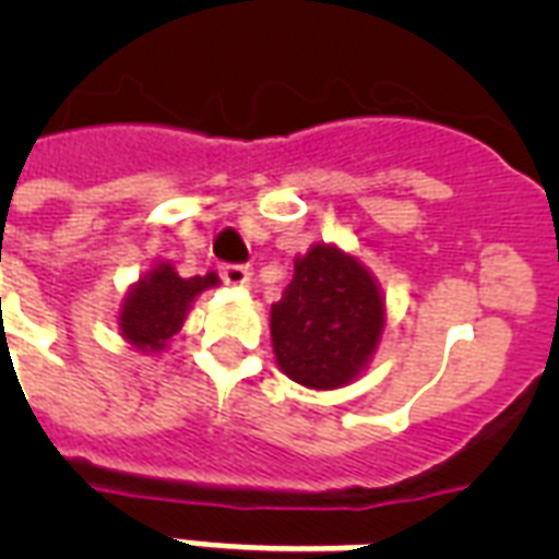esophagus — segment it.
Instances as JSON below:
<instances>
[{"label": "esophagus", "instance_id": "34e87169", "mask_svg": "<svg viewBox=\"0 0 559 559\" xmlns=\"http://www.w3.org/2000/svg\"><path fill=\"white\" fill-rule=\"evenodd\" d=\"M219 278L226 281V284H235V287H243L252 278V272L243 263H219Z\"/></svg>", "mask_w": 559, "mask_h": 559}]
</instances>
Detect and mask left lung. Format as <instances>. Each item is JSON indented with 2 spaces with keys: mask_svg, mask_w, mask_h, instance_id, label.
I'll return each instance as SVG.
<instances>
[{
  "mask_svg": "<svg viewBox=\"0 0 559 559\" xmlns=\"http://www.w3.org/2000/svg\"><path fill=\"white\" fill-rule=\"evenodd\" d=\"M382 298L366 266L333 246H313L272 305L281 371L310 389H340L366 366L382 333Z\"/></svg>",
  "mask_w": 559,
  "mask_h": 559,
  "instance_id": "obj_1",
  "label": "left lung"
}]
</instances>
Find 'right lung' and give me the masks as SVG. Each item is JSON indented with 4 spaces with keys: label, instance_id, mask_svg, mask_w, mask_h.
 <instances>
[{
    "label": "right lung",
    "instance_id": "1",
    "mask_svg": "<svg viewBox=\"0 0 559 559\" xmlns=\"http://www.w3.org/2000/svg\"><path fill=\"white\" fill-rule=\"evenodd\" d=\"M214 284H217L214 272L197 278H179L174 266L162 263L147 272V278L139 281V287L127 296L121 310V333L142 350H159L179 331L193 296Z\"/></svg>",
    "mask_w": 559,
    "mask_h": 559
}]
</instances>
